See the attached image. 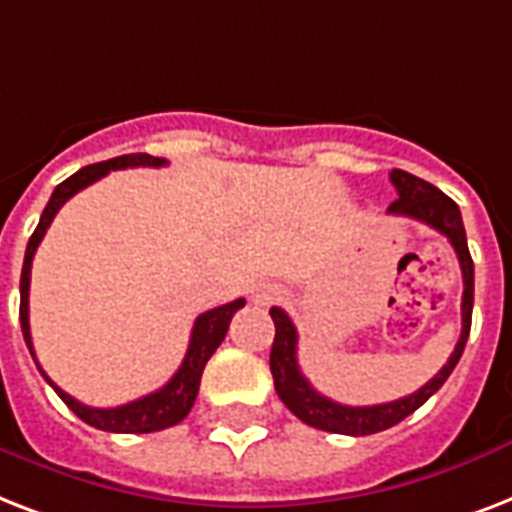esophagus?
<instances>
[{
  "instance_id": "obj_1",
  "label": "esophagus",
  "mask_w": 512,
  "mask_h": 512,
  "mask_svg": "<svg viewBox=\"0 0 512 512\" xmlns=\"http://www.w3.org/2000/svg\"><path fill=\"white\" fill-rule=\"evenodd\" d=\"M283 299V288L280 285H259L256 291H253V304H259V307H269V304H275V301Z\"/></svg>"
}]
</instances>
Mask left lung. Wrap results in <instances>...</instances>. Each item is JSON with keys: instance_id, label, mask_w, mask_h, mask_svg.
I'll use <instances>...</instances> for the list:
<instances>
[{"instance_id": "obj_1", "label": "left lung", "mask_w": 512, "mask_h": 512, "mask_svg": "<svg viewBox=\"0 0 512 512\" xmlns=\"http://www.w3.org/2000/svg\"><path fill=\"white\" fill-rule=\"evenodd\" d=\"M392 186L398 189V200L392 202L390 211L395 216H408V219L422 221L427 227L438 229L457 251L459 267H462V334L459 342L451 352V358L446 360V366L422 384L417 392H411L406 398L390 400V403H379V406H344L336 400L320 395L307 376L301 374L299 360H296V326L291 318L285 315L280 307H272L269 315L275 320V342H272V352H269V368L275 376V390L280 395L285 406L291 408V414L304 422V425L318 427L326 433H339V435H371L382 433L387 427L398 425L408 414H414L430 395L441 390L443 382L449 379L454 366L462 358L465 350L467 336H470V320H473V259L467 251V237H465V224H462V213L459 205L451 197L438 189V186L427 184L422 178L411 176L406 170H392L390 173Z\"/></svg>"}]
</instances>
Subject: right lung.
I'll return each instance as SVG.
<instances>
[{
	"label": "right lung",
	"mask_w": 512,
	"mask_h": 512,
	"mask_svg": "<svg viewBox=\"0 0 512 512\" xmlns=\"http://www.w3.org/2000/svg\"><path fill=\"white\" fill-rule=\"evenodd\" d=\"M168 165V160L162 157H152V154H122V157H114V160L95 162V165H87V168L77 170L74 176H69L63 184L55 186L53 197L45 205L42 211V219H39L34 235H31L29 245H26V256H23V272H21V328L23 339H26V347H29L31 358H34V344H31V328H29V283H31V259L37 253V245L42 243L47 227L53 224L55 213L61 211L63 202L74 197L79 189H85L98 178H104L109 170H122V168H162ZM245 307V299H235L229 304H221L216 310L202 312L200 318L194 320L192 339H189V350L184 355V363L178 366V371L170 376V382L160 390L149 392L144 398L133 400V403H125V406L117 408H93L79 403L63 392L58 384L50 379V376L42 371V366L37 363L39 374L45 376L47 384L58 392V398L66 403V406L77 414L82 422H87L90 427H98V430H106V433H157V430H165V427L178 425L181 419L192 411L194 398H197V390H200L202 368L211 360V355L216 352L224 336L229 331V323L235 318V312ZM37 360V358H34Z\"/></svg>",
	"instance_id": "obj_1"
}]
</instances>
